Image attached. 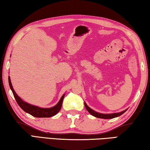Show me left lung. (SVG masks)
Segmentation results:
<instances>
[{
  "instance_id": "obj_1",
  "label": "left lung",
  "mask_w": 150,
  "mask_h": 150,
  "mask_svg": "<svg viewBox=\"0 0 150 150\" xmlns=\"http://www.w3.org/2000/svg\"><path fill=\"white\" fill-rule=\"evenodd\" d=\"M84 105L86 107V109H87V111L90 112V114H91V115H93L95 117L97 118H100V119H113V118L119 117L120 115H122L124 112H125L126 111H127L128 109H127L126 110H124L121 112H115V113H110V114H103V113H100V112H96L95 111H93V109H91L90 107H89L87 104L86 103V102H84Z\"/></svg>"
}]
</instances>
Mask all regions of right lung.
Wrapping results in <instances>:
<instances>
[{
    "mask_svg": "<svg viewBox=\"0 0 150 150\" xmlns=\"http://www.w3.org/2000/svg\"><path fill=\"white\" fill-rule=\"evenodd\" d=\"M8 82L10 88L11 89V90L13 93V95L14 96V98L18 104L23 111L28 112V114H30L32 116L35 117H39V118H43V117H51L54 116L61 109L62 103L63 99L64 98L65 94H63L61 98L58 102V103L54 105V107H51V108H42V107H39L35 105H33L30 103H27V102L23 101L22 99H21L19 96H18L16 93L15 92L14 88L12 87L11 80H10V78L8 76Z\"/></svg>",
    "mask_w": 150,
    "mask_h": 150,
    "instance_id": "1",
    "label": "right lung"
}]
</instances>
